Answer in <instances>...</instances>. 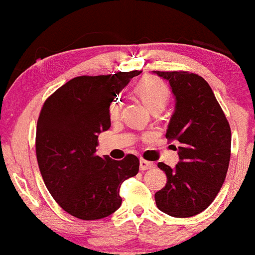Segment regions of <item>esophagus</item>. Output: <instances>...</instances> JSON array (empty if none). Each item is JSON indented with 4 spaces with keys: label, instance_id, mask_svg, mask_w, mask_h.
Listing matches in <instances>:
<instances>
[{
    "label": "esophagus",
    "instance_id": "34e87169",
    "mask_svg": "<svg viewBox=\"0 0 255 255\" xmlns=\"http://www.w3.org/2000/svg\"><path fill=\"white\" fill-rule=\"evenodd\" d=\"M154 164L152 162H147L145 159H140V170H150V169H153Z\"/></svg>",
    "mask_w": 255,
    "mask_h": 255
}]
</instances>
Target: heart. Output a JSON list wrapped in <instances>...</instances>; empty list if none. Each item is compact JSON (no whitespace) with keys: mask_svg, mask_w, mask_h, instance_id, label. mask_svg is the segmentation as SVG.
Here are the masks:
<instances>
[{"mask_svg":"<svg viewBox=\"0 0 255 255\" xmlns=\"http://www.w3.org/2000/svg\"><path fill=\"white\" fill-rule=\"evenodd\" d=\"M135 93L152 113L164 109L169 102V97H170L168 86L156 77L142 78L136 85ZM121 108L122 102L120 98H115L111 102L109 107L111 120H118L120 118Z\"/></svg>","mask_w":255,"mask_h":255,"instance_id":"heart-1","label":"heart"}]
</instances>
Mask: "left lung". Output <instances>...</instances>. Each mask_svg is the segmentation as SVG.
Returning <instances> with one entry per match:
<instances>
[{
  "instance_id": "1",
  "label": "left lung",
  "mask_w": 255,
  "mask_h": 255,
  "mask_svg": "<svg viewBox=\"0 0 255 255\" xmlns=\"http://www.w3.org/2000/svg\"><path fill=\"white\" fill-rule=\"evenodd\" d=\"M153 73L169 81L174 95L165 136L177 142L180 158L175 168L158 163L168 181L154 199L166 215L192 217L206 210L223 186L230 162V126L210 85L198 74Z\"/></svg>"
}]
</instances>
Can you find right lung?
Wrapping results in <instances>:
<instances>
[{
  "instance_id": "1",
  "label": "right lung",
  "mask_w": 255,
  "mask_h": 255,
  "mask_svg": "<svg viewBox=\"0 0 255 255\" xmlns=\"http://www.w3.org/2000/svg\"><path fill=\"white\" fill-rule=\"evenodd\" d=\"M139 71L78 77L45 101L37 122L36 153L46 188L69 215L95 221L121 206L120 187L139 171V159L96 154L110 128L109 107Z\"/></svg>"
}]
</instances>
